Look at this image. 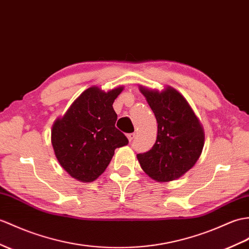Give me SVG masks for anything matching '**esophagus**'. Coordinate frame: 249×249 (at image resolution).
I'll return each instance as SVG.
<instances>
[{"label":"esophagus","instance_id":"1","mask_svg":"<svg viewBox=\"0 0 249 249\" xmlns=\"http://www.w3.org/2000/svg\"><path fill=\"white\" fill-rule=\"evenodd\" d=\"M135 137H136V134H135V132H131V134H128V135H127V138H128V140H129L130 142H131L132 140H134Z\"/></svg>","mask_w":249,"mask_h":249}]
</instances>
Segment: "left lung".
<instances>
[{
  "label": "left lung",
  "mask_w": 249,
  "mask_h": 249,
  "mask_svg": "<svg viewBox=\"0 0 249 249\" xmlns=\"http://www.w3.org/2000/svg\"><path fill=\"white\" fill-rule=\"evenodd\" d=\"M158 123L152 149L138 154L142 170L154 180L169 182L186 174L197 162L205 144L203 125L179 92L167 86L162 91L139 87Z\"/></svg>",
  "instance_id": "obj_1"
}]
</instances>
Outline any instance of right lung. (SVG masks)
<instances>
[{"label":"right lung","mask_w":249,"mask_h":249,"mask_svg":"<svg viewBox=\"0 0 249 249\" xmlns=\"http://www.w3.org/2000/svg\"><path fill=\"white\" fill-rule=\"evenodd\" d=\"M124 87L107 92L96 86L85 90L52 127L51 141L59 164L82 182H92L110 163L114 149L128 144L115 128L112 104Z\"/></svg>","instance_id":"add662e5"}]
</instances>
